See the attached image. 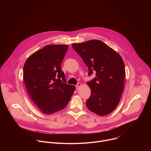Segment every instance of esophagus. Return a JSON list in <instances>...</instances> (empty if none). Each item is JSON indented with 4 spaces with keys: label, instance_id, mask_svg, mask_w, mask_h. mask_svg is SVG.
Returning <instances> with one entry per match:
<instances>
[{
    "label": "esophagus",
    "instance_id": "1",
    "mask_svg": "<svg viewBox=\"0 0 151 151\" xmlns=\"http://www.w3.org/2000/svg\"><path fill=\"white\" fill-rule=\"evenodd\" d=\"M81 86V84L80 83H78V84L76 85V89L78 90L79 88Z\"/></svg>",
    "mask_w": 151,
    "mask_h": 151
}]
</instances>
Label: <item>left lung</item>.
Here are the masks:
<instances>
[{
  "instance_id": "left-lung-1",
  "label": "left lung",
  "mask_w": 151,
  "mask_h": 151,
  "mask_svg": "<svg viewBox=\"0 0 151 151\" xmlns=\"http://www.w3.org/2000/svg\"><path fill=\"white\" fill-rule=\"evenodd\" d=\"M73 48L87 66L91 76L87 82L91 93L86 106L91 112L104 116L117 107L124 88L125 72L124 61L119 54L99 40L73 44Z\"/></svg>"
}]
</instances>
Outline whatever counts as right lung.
Instances as JSON below:
<instances>
[{
  "instance_id": "right-lung-1",
  "label": "right lung",
  "mask_w": 151,
  "mask_h": 151,
  "mask_svg": "<svg viewBox=\"0 0 151 151\" xmlns=\"http://www.w3.org/2000/svg\"><path fill=\"white\" fill-rule=\"evenodd\" d=\"M67 45H47L32 54L23 68V80L36 106L50 115L63 109L72 96L75 86L67 84L61 64Z\"/></svg>"
}]
</instances>
